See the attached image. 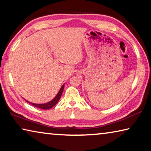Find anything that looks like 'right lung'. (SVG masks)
Wrapping results in <instances>:
<instances>
[{"label":"right lung","instance_id":"right-lung-1","mask_svg":"<svg viewBox=\"0 0 151 151\" xmlns=\"http://www.w3.org/2000/svg\"><path fill=\"white\" fill-rule=\"evenodd\" d=\"M64 86H65V85H63L62 86V87L60 88V89L58 91V93H57V96H56L54 99H52V101H50L49 102H48L47 103H44V104H35V103H30V102L27 101L28 103L31 104L32 105L35 106V107H37V108L41 109L43 110H47V109H51L52 107H53L54 106H55L57 103L59 101V99H60V96L62 95L63 92L64 90Z\"/></svg>","mask_w":151,"mask_h":151}]
</instances>
